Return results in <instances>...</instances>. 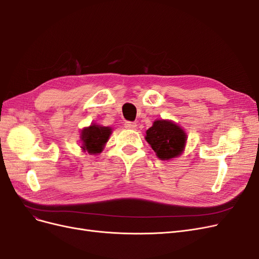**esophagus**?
Masks as SVG:
<instances>
[{"instance_id": "1", "label": "esophagus", "mask_w": 259, "mask_h": 259, "mask_svg": "<svg viewBox=\"0 0 259 259\" xmlns=\"http://www.w3.org/2000/svg\"><path fill=\"white\" fill-rule=\"evenodd\" d=\"M124 126L125 128H128V130H135L137 127V124L134 122H125Z\"/></svg>"}]
</instances>
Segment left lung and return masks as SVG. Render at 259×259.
Listing matches in <instances>:
<instances>
[{"label": "left lung", "instance_id": "1", "mask_svg": "<svg viewBox=\"0 0 259 259\" xmlns=\"http://www.w3.org/2000/svg\"><path fill=\"white\" fill-rule=\"evenodd\" d=\"M146 140L161 160L177 158L184 151L187 135L177 124L167 120H156L146 132Z\"/></svg>", "mask_w": 259, "mask_h": 259}]
</instances>
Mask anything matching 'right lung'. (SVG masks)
Wrapping results in <instances>:
<instances>
[{
	"label": "right lung",
	"instance_id": "1",
	"mask_svg": "<svg viewBox=\"0 0 259 259\" xmlns=\"http://www.w3.org/2000/svg\"><path fill=\"white\" fill-rule=\"evenodd\" d=\"M111 128L108 126L92 124L91 126L81 131V140L83 151H88L90 154H97L103 151L105 144L111 135Z\"/></svg>",
	"mask_w": 259,
	"mask_h": 259
}]
</instances>
